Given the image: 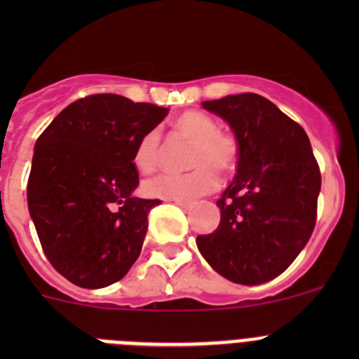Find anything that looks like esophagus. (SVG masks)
<instances>
[{"instance_id":"obj_1","label":"esophagus","mask_w":359,"mask_h":359,"mask_svg":"<svg viewBox=\"0 0 359 359\" xmlns=\"http://www.w3.org/2000/svg\"><path fill=\"white\" fill-rule=\"evenodd\" d=\"M177 205H180V207H182L183 210H190V208L194 207L192 203H185V201H177Z\"/></svg>"}]
</instances>
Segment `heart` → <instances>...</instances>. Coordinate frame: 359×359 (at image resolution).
I'll return each instance as SVG.
<instances>
[{"instance_id":"heart-1","label":"heart","mask_w":359,"mask_h":359,"mask_svg":"<svg viewBox=\"0 0 359 359\" xmlns=\"http://www.w3.org/2000/svg\"><path fill=\"white\" fill-rule=\"evenodd\" d=\"M174 131L194 144L189 156L190 172L160 174L144 183V194L163 201H189L205 196L217 187V176L228 174L237 163L239 145L236 138L219 131L210 115L201 111H185L174 120ZM161 158V135L158 129L145 133L133 152V165L142 174L156 169Z\"/></svg>"}]
</instances>
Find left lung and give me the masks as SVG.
Returning <instances> with one entry per match:
<instances>
[{
    "instance_id": "obj_1",
    "label": "left lung",
    "mask_w": 359,
    "mask_h": 359,
    "mask_svg": "<svg viewBox=\"0 0 359 359\" xmlns=\"http://www.w3.org/2000/svg\"><path fill=\"white\" fill-rule=\"evenodd\" d=\"M239 145L237 172L217 207L221 221L196 244L228 280L264 284L297 259L316 223L320 176L309 138L273 102L255 93L207 100Z\"/></svg>"
}]
</instances>
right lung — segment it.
Returning a JSON list of instances; mask_svg holds the SVG:
<instances>
[{
    "label": "right lung",
    "instance_id": "obj_1",
    "mask_svg": "<svg viewBox=\"0 0 359 359\" xmlns=\"http://www.w3.org/2000/svg\"><path fill=\"white\" fill-rule=\"evenodd\" d=\"M167 113L122 95H91L37 138L28 212L50 264L75 286L115 284L140 255L147 214L160 199L133 194L140 183L133 152Z\"/></svg>",
    "mask_w": 359,
    "mask_h": 359
}]
</instances>
